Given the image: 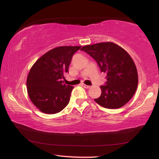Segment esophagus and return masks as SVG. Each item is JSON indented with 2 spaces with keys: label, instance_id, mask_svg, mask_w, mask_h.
I'll list each match as a JSON object with an SVG mask.
<instances>
[{
  "label": "esophagus",
  "instance_id": "34e87169",
  "mask_svg": "<svg viewBox=\"0 0 159 159\" xmlns=\"http://www.w3.org/2000/svg\"><path fill=\"white\" fill-rule=\"evenodd\" d=\"M81 85L83 87V88H90V85H87V84H81Z\"/></svg>",
  "mask_w": 159,
  "mask_h": 159
}]
</instances>
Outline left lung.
I'll list each match as a JSON object with an SVG mask.
<instances>
[{"label": "left lung", "instance_id": "left-lung-1", "mask_svg": "<svg viewBox=\"0 0 159 159\" xmlns=\"http://www.w3.org/2000/svg\"><path fill=\"white\" fill-rule=\"evenodd\" d=\"M81 50L92 56L106 74V85L101 86V95L95 101L106 108H119L128 103L138 84V71L129 54L111 42L85 45Z\"/></svg>", "mask_w": 159, "mask_h": 159}]
</instances>
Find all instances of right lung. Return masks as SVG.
I'll return each mask as SVG.
<instances>
[{
  "label": "right lung",
  "mask_w": 159,
  "mask_h": 159,
  "mask_svg": "<svg viewBox=\"0 0 159 159\" xmlns=\"http://www.w3.org/2000/svg\"><path fill=\"white\" fill-rule=\"evenodd\" d=\"M81 46H60L36 61L28 74L27 89L32 103L47 114L60 112L68 105L74 87L64 83L74 53Z\"/></svg>",
  "instance_id": "right-lung-1"
}]
</instances>
